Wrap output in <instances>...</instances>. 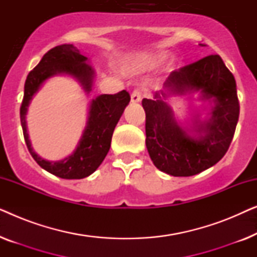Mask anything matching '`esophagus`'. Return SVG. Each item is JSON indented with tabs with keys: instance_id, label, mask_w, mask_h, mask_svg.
Wrapping results in <instances>:
<instances>
[{
	"instance_id": "esophagus-1",
	"label": "esophagus",
	"mask_w": 257,
	"mask_h": 257,
	"mask_svg": "<svg viewBox=\"0 0 257 257\" xmlns=\"http://www.w3.org/2000/svg\"><path fill=\"white\" fill-rule=\"evenodd\" d=\"M140 100H142V94H140L139 90H135L131 94V101L133 104H136V103H139Z\"/></svg>"
}]
</instances>
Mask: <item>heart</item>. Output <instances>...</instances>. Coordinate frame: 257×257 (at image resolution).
Returning <instances> with one entry per match:
<instances>
[{"label":"heart","mask_w":257,"mask_h":257,"mask_svg":"<svg viewBox=\"0 0 257 257\" xmlns=\"http://www.w3.org/2000/svg\"><path fill=\"white\" fill-rule=\"evenodd\" d=\"M172 58V54L168 51L161 50L157 52H151V54H142L133 56L127 59L125 63V70L130 73L137 75V73H144L147 71H153L167 64ZM181 63L178 59H173L171 62V69H179Z\"/></svg>","instance_id":"heart-1"}]
</instances>
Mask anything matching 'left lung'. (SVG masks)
<instances>
[{"mask_svg": "<svg viewBox=\"0 0 257 257\" xmlns=\"http://www.w3.org/2000/svg\"><path fill=\"white\" fill-rule=\"evenodd\" d=\"M195 92L209 103L207 115L202 119L197 112L189 123L177 121L168 99ZM143 107L151 159L158 170L173 177L195 175L222 159L240 113L235 78L219 55L172 72L153 99L144 98Z\"/></svg>", "mask_w": 257, "mask_h": 257, "instance_id": "8db88e82", "label": "left lung"}]
</instances>
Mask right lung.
<instances>
[{"mask_svg":"<svg viewBox=\"0 0 257 257\" xmlns=\"http://www.w3.org/2000/svg\"><path fill=\"white\" fill-rule=\"evenodd\" d=\"M94 69L89 59L80 55L73 44H62L49 50L41 62L29 72L24 84V97L21 105V125L27 147L35 161L49 173L62 179H83L92 174L110 150L115 125L127 106L131 97L125 90L115 94H100L90 101L87 121L75 151L64 159L51 161L43 159L31 146L27 127L28 107L35 94L49 78L69 76L78 82L86 94L92 91Z\"/></svg>","mask_w":257,"mask_h":257,"instance_id":"right-lung-1","label":"right lung"}]
</instances>
